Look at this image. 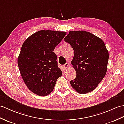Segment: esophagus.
<instances>
[{
	"instance_id": "esophagus-1",
	"label": "esophagus",
	"mask_w": 124,
	"mask_h": 124,
	"mask_svg": "<svg viewBox=\"0 0 124 124\" xmlns=\"http://www.w3.org/2000/svg\"><path fill=\"white\" fill-rule=\"evenodd\" d=\"M69 63H66L65 64L63 65V68L65 70H67V69L69 68Z\"/></svg>"
}]
</instances>
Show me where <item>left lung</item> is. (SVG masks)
Returning <instances> with one entry per match:
<instances>
[{"mask_svg":"<svg viewBox=\"0 0 124 124\" xmlns=\"http://www.w3.org/2000/svg\"><path fill=\"white\" fill-rule=\"evenodd\" d=\"M64 41L74 50L71 64L77 76L70 81L71 85L81 94L93 91L107 72L109 53L104 42L85 31H69Z\"/></svg>","mask_w":124,"mask_h":124,"instance_id":"8db88e82","label":"left lung"}]
</instances>
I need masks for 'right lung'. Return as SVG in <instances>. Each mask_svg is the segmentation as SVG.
<instances>
[{
  "mask_svg": "<svg viewBox=\"0 0 124 124\" xmlns=\"http://www.w3.org/2000/svg\"><path fill=\"white\" fill-rule=\"evenodd\" d=\"M65 31H39L23 43L17 63L27 88L35 94L45 96L53 90L62 76L53 52L65 36Z\"/></svg>",
  "mask_w": 124,
  "mask_h": 124,
  "instance_id": "1",
  "label": "right lung"
}]
</instances>
